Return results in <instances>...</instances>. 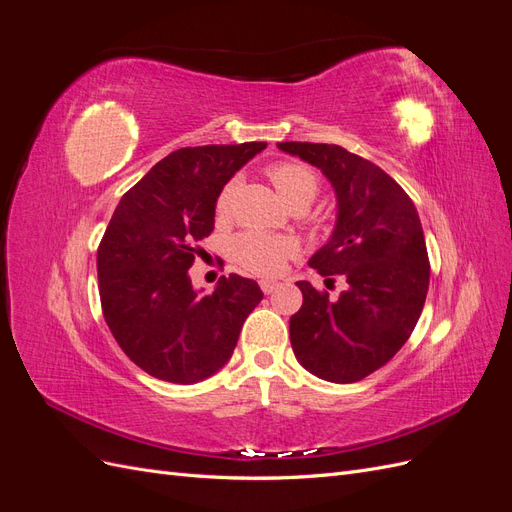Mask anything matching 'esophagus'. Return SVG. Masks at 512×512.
Listing matches in <instances>:
<instances>
[{
    "label": "esophagus",
    "mask_w": 512,
    "mask_h": 512,
    "mask_svg": "<svg viewBox=\"0 0 512 512\" xmlns=\"http://www.w3.org/2000/svg\"><path fill=\"white\" fill-rule=\"evenodd\" d=\"M277 286H280V284H277L275 280H260V290L265 294H271Z\"/></svg>",
    "instance_id": "esophagus-1"
}]
</instances>
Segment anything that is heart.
I'll return each instance as SVG.
<instances>
[{
    "instance_id": "b5f03b06",
    "label": "heart",
    "mask_w": 512,
    "mask_h": 512,
    "mask_svg": "<svg viewBox=\"0 0 512 512\" xmlns=\"http://www.w3.org/2000/svg\"><path fill=\"white\" fill-rule=\"evenodd\" d=\"M267 177L275 185V190L280 192L282 198L292 207H307L320 190L318 175L299 160H282L267 166ZM237 188V177L230 179L222 188L218 203H215L218 218H226L230 213ZM228 252L230 258L245 271L256 275H277L284 271L288 260L299 256L301 245L290 235H269V232L245 230L230 239Z\"/></svg>"
}]
</instances>
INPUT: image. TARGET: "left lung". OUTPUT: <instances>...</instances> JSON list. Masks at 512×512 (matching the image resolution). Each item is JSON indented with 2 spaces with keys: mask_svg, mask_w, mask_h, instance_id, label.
<instances>
[{
  "mask_svg": "<svg viewBox=\"0 0 512 512\" xmlns=\"http://www.w3.org/2000/svg\"><path fill=\"white\" fill-rule=\"evenodd\" d=\"M277 147L318 166L333 183L337 224L309 267L350 286L329 301L327 290L297 282L303 305L290 318L294 356L322 380L359 382L393 359L421 318L429 288L421 220L404 188L374 162L327 143Z\"/></svg>",
  "mask_w": 512,
  "mask_h": 512,
  "instance_id": "8db88e82",
  "label": "left lung"
}]
</instances>
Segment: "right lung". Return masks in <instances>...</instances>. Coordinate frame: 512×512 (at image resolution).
Here are the masks:
<instances>
[{"mask_svg": "<svg viewBox=\"0 0 512 512\" xmlns=\"http://www.w3.org/2000/svg\"><path fill=\"white\" fill-rule=\"evenodd\" d=\"M267 143L183 147L121 196L98 245V288L115 342L149 376L194 384L230 359L245 318L262 301L254 280L222 277L211 294L188 269L213 232L228 179Z\"/></svg>", "mask_w": 512, "mask_h": 512, "instance_id": "1", "label": "right lung"}]
</instances>
